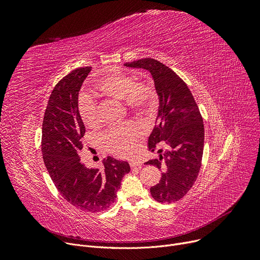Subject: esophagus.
I'll return each instance as SVG.
<instances>
[{
	"label": "esophagus",
	"instance_id": "esophagus-1",
	"mask_svg": "<svg viewBox=\"0 0 260 260\" xmlns=\"http://www.w3.org/2000/svg\"><path fill=\"white\" fill-rule=\"evenodd\" d=\"M129 166L131 168H141V162L140 161H137V160H133L129 162Z\"/></svg>",
	"mask_w": 260,
	"mask_h": 260
}]
</instances>
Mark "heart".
I'll use <instances>...</instances> for the list:
<instances>
[{
    "instance_id": "1",
    "label": "heart",
    "mask_w": 260,
    "mask_h": 260,
    "mask_svg": "<svg viewBox=\"0 0 260 260\" xmlns=\"http://www.w3.org/2000/svg\"><path fill=\"white\" fill-rule=\"evenodd\" d=\"M97 89L108 98L124 100L132 111L147 113L151 111L155 100V90L146 81L134 79V77L115 73L101 77ZM78 111L84 124L93 127L99 124V106L92 97L81 95L78 101ZM144 135L143 127L137 122H127L123 125L108 128L103 135V144L109 153L119 157L129 156L136 141Z\"/></svg>"
}]
</instances>
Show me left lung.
Instances as JSON below:
<instances>
[{
	"instance_id": "8db88e82",
	"label": "left lung",
	"mask_w": 260,
	"mask_h": 260,
	"mask_svg": "<svg viewBox=\"0 0 260 260\" xmlns=\"http://www.w3.org/2000/svg\"><path fill=\"white\" fill-rule=\"evenodd\" d=\"M124 65L151 73L159 97L148 149L154 152L160 143L166 151L159 159L145 162L162 170L161 179L151 187V194L161 203L180 200L194 185L201 168L204 127L197 103L185 82L163 63L144 58ZM162 152V148L158 149V153Z\"/></svg>"
}]
</instances>
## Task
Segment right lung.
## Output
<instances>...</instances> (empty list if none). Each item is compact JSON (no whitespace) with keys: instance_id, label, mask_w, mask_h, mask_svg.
I'll use <instances>...</instances> for the list:
<instances>
[{"instance_id":"add662e5","label":"right lung","mask_w":260,"mask_h":260,"mask_svg":"<svg viewBox=\"0 0 260 260\" xmlns=\"http://www.w3.org/2000/svg\"><path fill=\"white\" fill-rule=\"evenodd\" d=\"M90 66L61 79L49 97L42 124V154L51 180L63 198L79 210L97 213L115 202L126 161L107 157L104 169H87L80 161L85 126L78 111V95Z\"/></svg>"}]
</instances>
